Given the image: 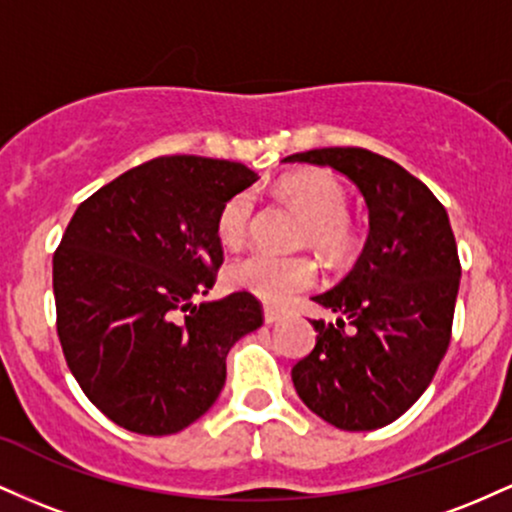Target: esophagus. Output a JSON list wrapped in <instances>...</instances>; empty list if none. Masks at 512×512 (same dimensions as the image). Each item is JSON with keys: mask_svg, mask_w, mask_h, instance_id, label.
Listing matches in <instances>:
<instances>
[{"mask_svg": "<svg viewBox=\"0 0 512 512\" xmlns=\"http://www.w3.org/2000/svg\"><path fill=\"white\" fill-rule=\"evenodd\" d=\"M281 317H284V310H276L272 305H264V322H267V325H274V322H279Z\"/></svg>", "mask_w": 512, "mask_h": 512, "instance_id": "obj_1", "label": "esophagus"}]
</instances>
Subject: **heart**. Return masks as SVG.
<instances>
[{
	"label": "heart",
	"instance_id": "b5f03b06",
	"mask_svg": "<svg viewBox=\"0 0 512 512\" xmlns=\"http://www.w3.org/2000/svg\"><path fill=\"white\" fill-rule=\"evenodd\" d=\"M279 190L289 202L308 216L305 238L332 255H342L354 243L346 221V192L334 175L325 170H301L286 175ZM255 214L252 192H238L226 199L216 219V233L228 248H238L248 238ZM228 284L238 291H248L264 303L284 305L317 281V264L310 257H281L264 250H252L238 257L226 269Z\"/></svg>",
	"mask_w": 512,
	"mask_h": 512
}]
</instances>
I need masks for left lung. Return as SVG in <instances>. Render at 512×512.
<instances>
[{"label": "left lung", "mask_w": 512, "mask_h": 512, "mask_svg": "<svg viewBox=\"0 0 512 512\" xmlns=\"http://www.w3.org/2000/svg\"><path fill=\"white\" fill-rule=\"evenodd\" d=\"M284 161L337 170L368 207L354 269L313 296L339 313L337 325L313 320L315 346L293 366V387L342 431L383 428L424 395L448 351L462 276L448 211L424 182L373 151L334 146Z\"/></svg>", "instance_id": "obj_1"}]
</instances>
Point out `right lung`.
I'll return each mask as SVG.
<instances>
[{
	"instance_id": "1",
	"label": "right lung",
	"mask_w": 512,
	"mask_h": 512,
	"mask_svg": "<svg viewBox=\"0 0 512 512\" xmlns=\"http://www.w3.org/2000/svg\"><path fill=\"white\" fill-rule=\"evenodd\" d=\"M257 180L243 163L161 156L74 211L52 257L57 334L117 426L168 436L195 424L221 395L231 346L262 325L248 291L195 303L223 262L221 207Z\"/></svg>"
}]
</instances>
